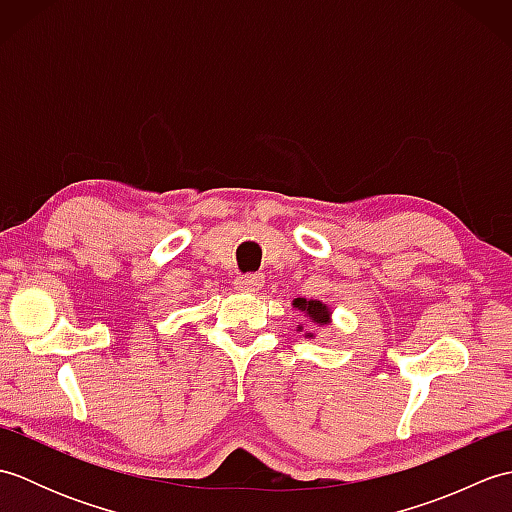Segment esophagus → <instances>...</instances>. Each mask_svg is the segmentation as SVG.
<instances>
[{"mask_svg": "<svg viewBox=\"0 0 512 512\" xmlns=\"http://www.w3.org/2000/svg\"><path fill=\"white\" fill-rule=\"evenodd\" d=\"M264 286V275L262 273H253V275H239L235 279V288L239 292H248V295H253L259 288Z\"/></svg>", "mask_w": 512, "mask_h": 512, "instance_id": "1", "label": "esophagus"}]
</instances>
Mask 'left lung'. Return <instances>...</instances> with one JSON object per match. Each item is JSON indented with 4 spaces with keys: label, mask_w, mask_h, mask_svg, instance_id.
I'll use <instances>...</instances> for the list:
<instances>
[{
    "label": "left lung",
    "mask_w": 512,
    "mask_h": 512,
    "mask_svg": "<svg viewBox=\"0 0 512 512\" xmlns=\"http://www.w3.org/2000/svg\"><path fill=\"white\" fill-rule=\"evenodd\" d=\"M292 306H295L297 310H301L303 314H306V317H310L312 319V323H317V325H330V317H332V312H330V308L325 306L323 301H317V299H295L292 301ZM301 330V328H299ZM306 336H312L310 332L306 334Z\"/></svg>",
    "instance_id": "obj_1"
}]
</instances>
